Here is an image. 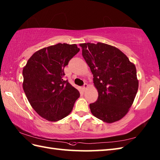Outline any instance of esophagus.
I'll list each match as a JSON object with an SVG mask.
<instances>
[{
  "label": "esophagus",
  "mask_w": 160,
  "mask_h": 160,
  "mask_svg": "<svg viewBox=\"0 0 160 160\" xmlns=\"http://www.w3.org/2000/svg\"><path fill=\"white\" fill-rule=\"evenodd\" d=\"M87 87H88V84H87V83H84L83 87H82V89H87Z\"/></svg>",
  "instance_id": "esophagus-1"
}]
</instances>
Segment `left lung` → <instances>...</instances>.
I'll return each mask as SVG.
<instances>
[{
  "mask_svg": "<svg viewBox=\"0 0 160 160\" xmlns=\"http://www.w3.org/2000/svg\"><path fill=\"white\" fill-rule=\"evenodd\" d=\"M82 56L93 75L98 100L89 104L95 117L107 123L127 113L138 89L135 64L120 49L107 44L82 43Z\"/></svg>",
  "mask_w": 160,
  "mask_h": 160,
  "instance_id": "obj_1",
  "label": "left lung"
}]
</instances>
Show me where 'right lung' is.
<instances>
[{
    "label": "right lung",
    "instance_id": "obj_1",
    "mask_svg": "<svg viewBox=\"0 0 160 160\" xmlns=\"http://www.w3.org/2000/svg\"><path fill=\"white\" fill-rule=\"evenodd\" d=\"M76 44L58 43L36 52L23 68V90L40 116L55 122L73 109L80 92L64 79V67L79 52Z\"/></svg>",
    "mask_w": 160,
    "mask_h": 160
}]
</instances>
